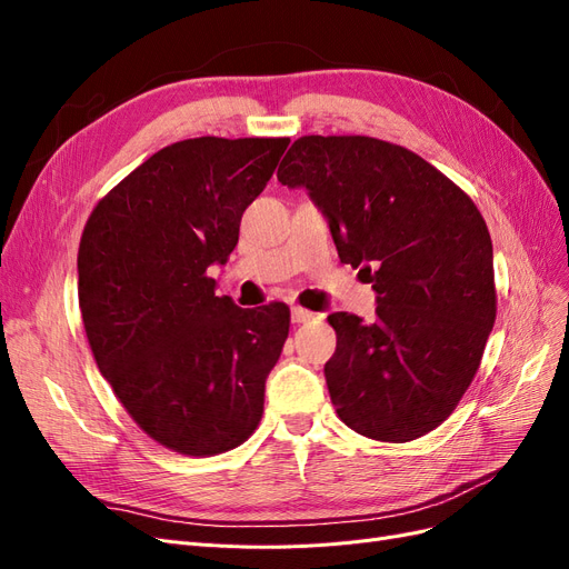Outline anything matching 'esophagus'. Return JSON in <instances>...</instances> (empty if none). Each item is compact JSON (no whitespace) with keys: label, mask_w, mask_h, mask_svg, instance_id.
<instances>
[{"label":"esophagus","mask_w":569,"mask_h":569,"mask_svg":"<svg viewBox=\"0 0 569 569\" xmlns=\"http://www.w3.org/2000/svg\"><path fill=\"white\" fill-rule=\"evenodd\" d=\"M311 318H313L311 311H306V308H301V306H291V320L295 322H308Z\"/></svg>","instance_id":"1"}]
</instances>
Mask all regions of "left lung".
<instances>
[{
    "label": "left lung",
    "mask_w": 569,
    "mask_h": 569,
    "mask_svg": "<svg viewBox=\"0 0 569 569\" xmlns=\"http://www.w3.org/2000/svg\"><path fill=\"white\" fill-rule=\"evenodd\" d=\"M327 218L341 263L377 295L375 320L332 313L325 380L358 435L403 443L432 432L470 387L496 320L493 249L472 199L399 144L308 134L278 168Z\"/></svg>",
    "instance_id": "left-lung-1"
}]
</instances>
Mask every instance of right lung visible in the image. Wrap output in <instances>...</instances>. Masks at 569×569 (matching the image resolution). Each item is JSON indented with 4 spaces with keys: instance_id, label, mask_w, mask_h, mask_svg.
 Instances as JSON below:
<instances>
[{
    "instance_id": "right-lung-1",
    "label": "right lung",
    "mask_w": 569,
    "mask_h": 569,
    "mask_svg": "<svg viewBox=\"0 0 569 569\" xmlns=\"http://www.w3.org/2000/svg\"><path fill=\"white\" fill-rule=\"evenodd\" d=\"M287 137H194L149 157L82 230L78 299L99 372L170 451L216 456L247 441L289 335V308L216 297L247 206Z\"/></svg>"
}]
</instances>
